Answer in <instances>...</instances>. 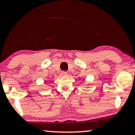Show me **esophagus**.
<instances>
[{"instance_id": "34e87169", "label": "esophagus", "mask_w": 135, "mask_h": 135, "mask_svg": "<svg viewBox=\"0 0 135 135\" xmlns=\"http://www.w3.org/2000/svg\"><path fill=\"white\" fill-rule=\"evenodd\" d=\"M68 73H66V72H64V71H62L61 72V75H67Z\"/></svg>"}]
</instances>
